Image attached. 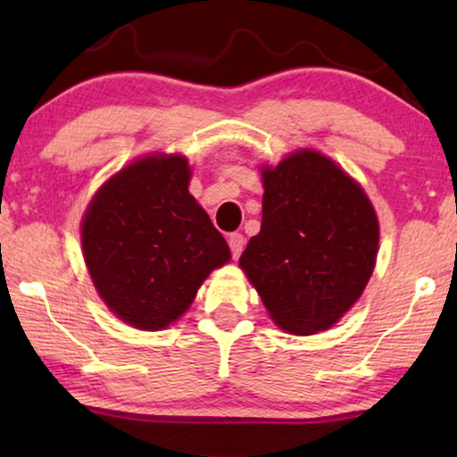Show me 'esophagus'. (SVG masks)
Masks as SVG:
<instances>
[{
	"instance_id": "1",
	"label": "esophagus",
	"mask_w": 457,
	"mask_h": 457,
	"mask_svg": "<svg viewBox=\"0 0 457 457\" xmlns=\"http://www.w3.org/2000/svg\"><path fill=\"white\" fill-rule=\"evenodd\" d=\"M228 247H230V253H233V258L239 260L243 247H245V239H243V235L241 233L228 235Z\"/></svg>"
}]
</instances>
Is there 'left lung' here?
Here are the masks:
<instances>
[{
  "mask_svg": "<svg viewBox=\"0 0 457 457\" xmlns=\"http://www.w3.org/2000/svg\"><path fill=\"white\" fill-rule=\"evenodd\" d=\"M262 228L239 266L277 327L320 333L339 322L372 277L377 212L364 189L314 149L262 166Z\"/></svg>",
  "mask_w": 457,
  "mask_h": 457,
  "instance_id": "1",
  "label": "left lung"
}]
</instances>
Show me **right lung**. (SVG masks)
Instances as JSON below:
<instances>
[{"mask_svg":"<svg viewBox=\"0 0 457 457\" xmlns=\"http://www.w3.org/2000/svg\"><path fill=\"white\" fill-rule=\"evenodd\" d=\"M189 179L185 155H145L105 180L80 222L99 297L135 328L162 330L179 320L208 274L230 260Z\"/></svg>","mask_w":457,"mask_h":457,"instance_id":"add662e5","label":"right lung"}]
</instances>
